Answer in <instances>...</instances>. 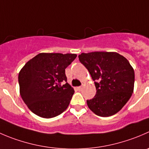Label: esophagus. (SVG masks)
<instances>
[{"mask_svg": "<svg viewBox=\"0 0 149 149\" xmlns=\"http://www.w3.org/2000/svg\"><path fill=\"white\" fill-rule=\"evenodd\" d=\"M81 89H82L81 86H78V87H77V89H78V90H79V91L81 90Z\"/></svg>", "mask_w": 149, "mask_h": 149, "instance_id": "1", "label": "esophagus"}]
</instances>
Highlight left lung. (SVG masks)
<instances>
[{"mask_svg":"<svg viewBox=\"0 0 149 149\" xmlns=\"http://www.w3.org/2000/svg\"><path fill=\"white\" fill-rule=\"evenodd\" d=\"M79 61L95 81L96 95L86 100L96 115L107 117L119 112L133 92L135 73L129 61L116 52L82 53Z\"/></svg>","mask_w":149,"mask_h":149,"instance_id":"left-lung-1","label":"left lung"}]
</instances>
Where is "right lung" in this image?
I'll return each instance as SVG.
<instances>
[{"label": "right lung", "mask_w": 149, "mask_h": 149, "mask_svg": "<svg viewBox=\"0 0 149 149\" xmlns=\"http://www.w3.org/2000/svg\"><path fill=\"white\" fill-rule=\"evenodd\" d=\"M76 57L40 53L24 65L18 76L20 95L33 113L49 119L65 111L74 94L67 82L65 68Z\"/></svg>", "instance_id": "right-lung-1"}]
</instances>
